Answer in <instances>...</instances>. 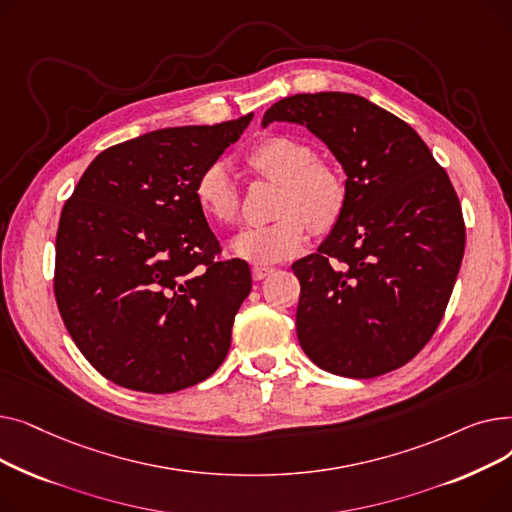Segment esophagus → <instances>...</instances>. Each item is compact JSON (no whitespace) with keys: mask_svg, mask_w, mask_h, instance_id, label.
Listing matches in <instances>:
<instances>
[{"mask_svg":"<svg viewBox=\"0 0 512 512\" xmlns=\"http://www.w3.org/2000/svg\"><path fill=\"white\" fill-rule=\"evenodd\" d=\"M274 272V267H270V265H255L253 267V278L255 280H263V278H267Z\"/></svg>","mask_w":512,"mask_h":512,"instance_id":"1","label":"esophagus"}]
</instances>
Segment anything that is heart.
I'll return each mask as SVG.
<instances>
[{
  "instance_id": "1",
  "label": "heart",
  "mask_w": 512,
  "mask_h": 512,
  "mask_svg": "<svg viewBox=\"0 0 512 512\" xmlns=\"http://www.w3.org/2000/svg\"><path fill=\"white\" fill-rule=\"evenodd\" d=\"M247 164L265 180L280 184L278 220L240 232L232 251L253 263H276L305 249L309 228L324 234L336 226L346 205V182L340 172L317 161L315 149L290 134H272L247 155ZM201 211L220 226H234L240 195L234 174L222 161L207 166L195 182Z\"/></svg>"
}]
</instances>
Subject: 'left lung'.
<instances>
[{"label":"left lung","mask_w":512,"mask_h":512,"mask_svg":"<svg viewBox=\"0 0 512 512\" xmlns=\"http://www.w3.org/2000/svg\"><path fill=\"white\" fill-rule=\"evenodd\" d=\"M272 122L307 126L346 172L340 220L292 263L301 348L344 378L407 365L440 326L465 253L448 174L407 122L353 93L280 99L261 124Z\"/></svg>","instance_id":"left-lung-1"}]
</instances>
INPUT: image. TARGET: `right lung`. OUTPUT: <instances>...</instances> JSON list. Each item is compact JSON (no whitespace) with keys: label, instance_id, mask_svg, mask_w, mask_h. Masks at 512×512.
Here are the masks:
<instances>
[{"label":"right lung","instance_id":"add662e5","mask_svg":"<svg viewBox=\"0 0 512 512\" xmlns=\"http://www.w3.org/2000/svg\"><path fill=\"white\" fill-rule=\"evenodd\" d=\"M253 114L161 128L101 151L66 201L53 292L78 351L110 382L170 394L218 369L251 292L195 199Z\"/></svg>","mask_w":512,"mask_h":512}]
</instances>
